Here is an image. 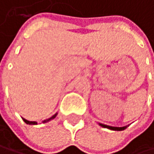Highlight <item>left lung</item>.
I'll list each match as a JSON object with an SVG mask.
<instances>
[{"instance_id": "obj_1", "label": "left lung", "mask_w": 154, "mask_h": 154, "mask_svg": "<svg viewBox=\"0 0 154 154\" xmlns=\"http://www.w3.org/2000/svg\"><path fill=\"white\" fill-rule=\"evenodd\" d=\"M99 125L101 126V127L110 129V130H112V131H123V130H125L126 128H127V126H125V127H112V126L104 125V124H101V123H99Z\"/></svg>"}]
</instances>
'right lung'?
Wrapping results in <instances>:
<instances>
[{"label": "right lung", "mask_w": 154, "mask_h": 154, "mask_svg": "<svg viewBox=\"0 0 154 154\" xmlns=\"http://www.w3.org/2000/svg\"><path fill=\"white\" fill-rule=\"evenodd\" d=\"M56 116H57V113L55 116H53L52 117H50V118H48V119H46V120H44V121H42V123H45V122H48L49 120H51V119H53V118H55L56 117ZM23 121L26 123V124H29V125H36V124H38L36 121H28V120H26V119H24V118H23Z\"/></svg>", "instance_id": "1"}]
</instances>
